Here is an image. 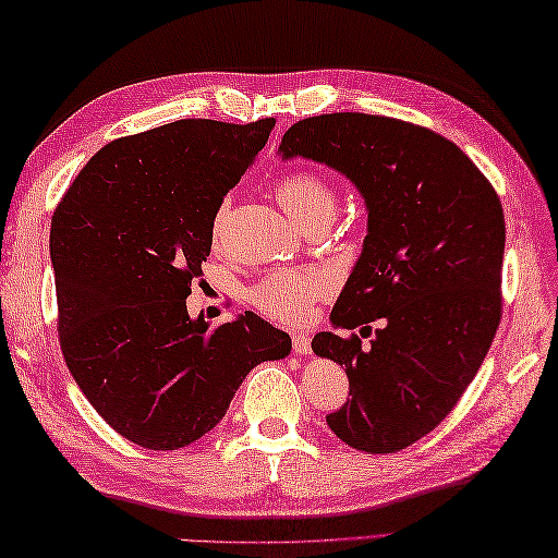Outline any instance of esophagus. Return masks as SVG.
<instances>
[{
  "label": "esophagus",
  "instance_id": "esophagus-1",
  "mask_svg": "<svg viewBox=\"0 0 558 558\" xmlns=\"http://www.w3.org/2000/svg\"><path fill=\"white\" fill-rule=\"evenodd\" d=\"M292 350L298 354H310L312 352V336L304 333V330H294V333H292Z\"/></svg>",
  "mask_w": 558,
  "mask_h": 558
}]
</instances>
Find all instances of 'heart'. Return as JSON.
<instances>
[{"label":"heart","instance_id":"heart-1","mask_svg":"<svg viewBox=\"0 0 558 558\" xmlns=\"http://www.w3.org/2000/svg\"><path fill=\"white\" fill-rule=\"evenodd\" d=\"M276 196L290 216L304 228L314 222H330L338 208V192L333 182L324 172L312 168H300L280 174L276 180ZM225 213L228 204H220L213 213L210 234L218 242ZM330 280L324 270L304 268L290 270L278 268L270 270L268 276L260 278L256 286L248 290V302L256 310L280 324H300L312 312V304L328 294Z\"/></svg>","mask_w":558,"mask_h":558}]
</instances>
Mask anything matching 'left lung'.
Returning a JSON list of instances; mask_svg holds the SVG:
<instances>
[{"label":"left lung","mask_w":558,"mask_h":558,"mask_svg":"<svg viewBox=\"0 0 558 558\" xmlns=\"http://www.w3.org/2000/svg\"><path fill=\"white\" fill-rule=\"evenodd\" d=\"M280 150L345 172L369 208L364 252L330 312L350 336L316 333L312 348L350 381L330 432L364 453H396L444 422L492 348L504 304L499 194L453 141L396 117H306ZM374 320L383 328L362 347L353 328Z\"/></svg>","instance_id":"obj_1"}]
</instances>
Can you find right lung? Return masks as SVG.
Returning a JSON list of instances; mask_svg holds the SVG:
<instances>
[{
  "mask_svg": "<svg viewBox=\"0 0 558 558\" xmlns=\"http://www.w3.org/2000/svg\"><path fill=\"white\" fill-rule=\"evenodd\" d=\"M276 126L177 120L102 146L52 216L57 333L83 396L117 434L177 450L208 434L290 336L246 312L192 322L213 213Z\"/></svg>",
  "mask_w": 558,
  "mask_h": 558,
  "instance_id": "add662e5",
  "label": "right lung"
}]
</instances>
